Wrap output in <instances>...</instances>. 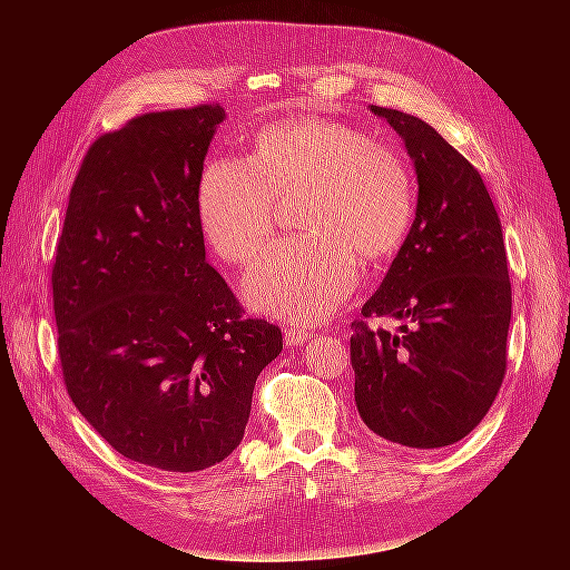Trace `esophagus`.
Wrapping results in <instances>:
<instances>
[{
  "instance_id": "obj_1",
  "label": "esophagus",
  "mask_w": 570,
  "mask_h": 570,
  "mask_svg": "<svg viewBox=\"0 0 570 570\" xmlns=\"http://www.w3.org/2000/svg\"><path fill=\"white\" fill-rule=\"evenodd\" d=\"M314 333L302 331V327H285V344L287 347H297V344H304L306 340H312Z\"/></svg>"
}]
</instances>
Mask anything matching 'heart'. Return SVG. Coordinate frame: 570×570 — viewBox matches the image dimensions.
I'll return each instance as SVG.
<instances>
[{"instance_id": "b5f03b06", "label": "heart", "mask_w": 570, "mask_h": 570, "mask_svg": "<svg viewBox=\"0 0 570 570\" xmlns=\"http://www.w3.org/2000/svg\"><path fill=\"white\" fill-rule=\"evenodd\" d=\"M275 202H297L295 230L243 281L254 312L323 323L358 283L356 258L381 262L400 249L413 218V180L394 149L327 118L264 128L247 164L214 159L197 185V216L209 247L247 264L266 245Z\"/></svg>"}]
</instances>
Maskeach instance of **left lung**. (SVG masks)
Returning <instances> with one entry per match:
<instances>
[{
	"label": "left lung",
	"instance_id": "1",
	"mask_svg": "<svg viewBox=\"0 0 570 570\" xmlns=\"http://www.w3.org/2000/svg\"><path fill=\"white\" fill-rule=\"evenodd\" d=\"M402 137L416 218L364 318L352 323L354 400L375 435L440 450L485 419L507 371L511 283L502 223L478 170L425 120L371 107Z\"/></svg>",
	"mask_w": 570,
	"mask_h": 570
}]
</instances>
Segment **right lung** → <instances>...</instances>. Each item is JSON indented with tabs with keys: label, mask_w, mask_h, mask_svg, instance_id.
Listing matches in <instances>:
<instances>
[{
	"label": "right lung",
	"mask_w": 570,
	"mask_h": 570,
	"mask_svg": "<svg viewBox=\"0 0 570 570\" xmlns=\"http://www.w3.org/2000/svg\"><path fill=\"white\" fill-rule=\"evenodd\" d=\"M220 107L145 114L101 135L73 183L51 271L76 409L118 454L195 473L243 442L278 325L243 318L197 216Z\"/></svg>",
	"instance_id": "right-lung-1"
}]
</instances>
